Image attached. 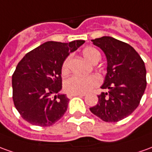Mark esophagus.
Masks as SVG:
<instances>
[{
    "label": "esophagus",
    "mask_w": 152,
    "mask_h": 152,
    "mask_svg": "<svg viewBox=\"0 0 152 152\" xmlns=\"http://www.w3.org/2000/svg\"><path fill=\"white\" fill-rule=\"evenodd\" d=\"M86 94H67V97L69 99L72 98V97H75V96H85Z\"/></svg>",
    "instance_id": "esophagus-1"
}]
</instances>
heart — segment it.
Returning a JSON list of instances; mask_svg holds the SVG:
<instances>
[{
  "mask_svg": "<svg viewBox=\"0 0 152 152\" xmlns=\"http://www.w3.org/2000/svg\"><path fill=\"white\" fill-rule=\"evenodd\" d=\"M83 57L92 64L97 63L100 60V53L97 49L92 47H87L82 51ZM69 60L66 58L61 65V74L66 75L69 72ZM100 83V78L97 75H91L87 76H72L66 79L64 82V89L70 94H86L94 88L98 86Z\"/></svg>",
  "mask_w": 152,
  "mask_h": 152,
  "instance_id": "obj_1",
  "label": "heart"
}]
</instances>
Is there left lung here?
<instances>
[{
    "label": "left lung",
    "instance_id": "8db88e82",
    "mask_svg": "<svg viewBox=\"0 0 152 152\" xmlns=\"http://www.w3.org/2000/svg\"><path fill=\"white\" fill-rule=\"evenodd\" d=\"M107 58V74L98 95V104L90 108L91 113L109 123L129 116L140 104L146 87L144 61L128 43L109 36L92 40Z\"/></svg>",
    "mask_w": 152,
    "mask_h": 152
}]
</instances>
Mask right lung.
<instances>
[{
  "label": "right lung",
  "instance_id": "1",
  "mask_svg": "<svg viewBox=\"0 0 152 152\" xmlns=\"http://www.w3.org/2000/svg\"><path fill=\"white\" fill-rule=\"evenodd\" d=\"M85 43L48 41L25 54L12 75L13 101L20 116L40 127L54 124L69 103L61 90V65L71 53Z\"/></svg>",
  "mask_w": 152,
  "mask_h": 152
}]
</instances>
